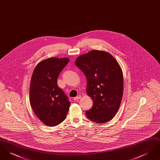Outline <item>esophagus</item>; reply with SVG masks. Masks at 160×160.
Segmentation results:
<instances>
[{"mask_svg":"<svg viewBox=\"0 0 160 160\" xmlns=\"http://www.w3.org/2000/svg\"><path fill=\"white\" fill-rule=\"evenodd\" d=\"M80 98H81V95H78V96H77L76 97H75V98H74V100L75 101H78V99H80Z\"/></svg>","mask_w":160,"mask_h":160,"instance_id":"obj_1","label":"esophagus"}]
</instances>
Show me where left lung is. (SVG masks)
<instances>
[{
    "mask_svg": "<svg viewBox=\"0 0 160 160\" xmlns=\"http://www.w3.org/2000/svg\"><path fill=\"white\" fill-rule=\"evenodd\" d=\"M75 64L86 77V93L93 101L92 107L86 111L88 118L98 123L110 121L123 97V77L119 64L112 54L97 50L79 56Z\"/></svg>",
    "mask_w": 160,
    "mask_h": 160,
    "instance_id": "obj_1",
    "label": "left lung"
}]
</instances>
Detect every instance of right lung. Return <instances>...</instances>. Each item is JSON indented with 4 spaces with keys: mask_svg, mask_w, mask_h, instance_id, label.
<instances>
[{
    "mask_svg": "<svg viewBox=\"0 0 160 160\" xmlns=\"http://www.w3.org/2000/svg\"><path fill=\"white\" fill-rule=\"evenodd\" d=\"M68 58H50L37 64L31 77L29 100L38 119L46 125L54 127L65 119L71 102L58 86L61 71Z\"/></svg>",
    "mask_w": 160,
    "mask_h": 160,
    "instance_id": "obj_1",
    "label": "right lung"
}]
</instances>
